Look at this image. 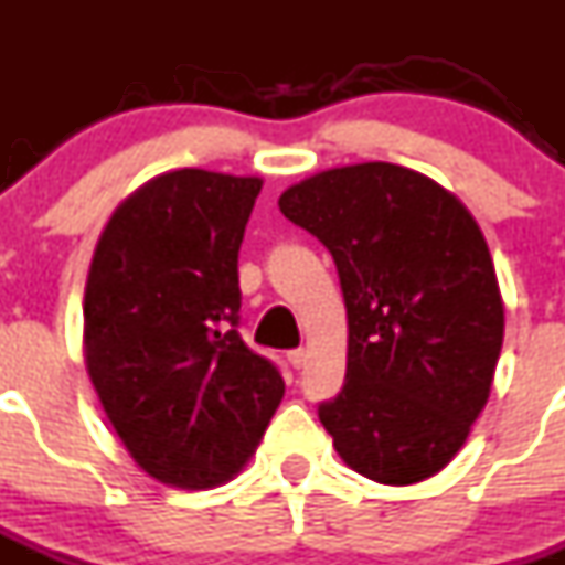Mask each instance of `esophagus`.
Returning a JSON list of instances; mask_svg holds the SVG:
<instances>
[{"label": "esophagus", "instance_id": "34e87169", "mask_svg": "<svg viewBox=\"0 0 565 565\" xmlns=\"http://www.w3.org/2000/svg\"><path fill=\"white\" fill-rule=\"evenodd\" d=\"M287 362H290L292 367H296V371H301V367H305V364H307V350L305 348L290 350V353H287Z\"/></svg>", "mask_w": 565, "mask_h": 565}]
</instances>
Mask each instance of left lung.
Wrapping results in <instances>:
<instances>
[{
	"label": "left lung",
	"instance_id": "obj_1",
	"mask_svg": "<svg viewBox=\"0 0 565 565\" xmlns=\"http://www.w3.org/2000/svg\"><path fill=\"white\" fill-rule=\"evenodd\" d=\"M330 249L348 307V376L319 419L367 480L443 471L486 407L502 348L500 284L457 194L396 163L312 174L278 198Z\"/></svg>",
	"mask_w": 565,
	"mask_h": 565
}]
</instances>
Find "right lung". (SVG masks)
<instances>
[{"mask_svg":"<svg viewBox=\"0 0 565 565\" xmlns=\"http://www.w3.org/2000/svg\"><path fill=\"white\" fill-rule=\"evenodd\" d=\"M260 178L178 169L108 217L85 281V367L137 466L174 488L232 480L284 379L238 333V249Z\"/></svg>","mask_w":565,"mask_h":565,"instance_id":"right-lung-1","label":"right lung"}]
</instances>
